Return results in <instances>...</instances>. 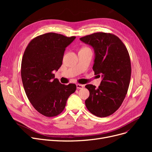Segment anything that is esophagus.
<instances>
[{"instance_id":"esophagus-1","label":"esophagus","mask_w":152,"mask_h":152,"mask_svg":"<svg viewBox=\"0 0 152 152\" xmlns=\"http://www.w3.org/2000/svg\"><path fill=\"white\" fill-rule=\"evenodd\" d=\"M76 87H77V89H82L83 87H84V86L82 85V84H76Z\"/></svg>"}]
</instances>
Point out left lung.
Segmentation results:
<instances>
[{
  "label": "left lung",
  "instance_id": "left-lung-1",
  "mask_svg": "<svg viewBox=\"0 0 152 152\" xmlns=\"http://www.w3.org/2000/svg\"><path fill=\"white\" fill-rule=\"evenodd\" d=\"M80 40L94 48L92 68L95 75L103 78L98 88L92 84L85 86L90 93L86 106L95 116H108L120 107L128 91L131 75L129 52L121 40L111 33H95Z\"/></svg>",
  "mask_w": 152,
  "mask_h": 152
}]
</instances>
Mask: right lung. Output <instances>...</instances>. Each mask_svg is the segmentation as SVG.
Segmentation results:
<instances>
[{"instance_id":"right-lung-1","label":"right lung","mask_w":152,"mask_h":152,"mask_svg":"<svg viewBox=\"0 0 152 152\" xmlns=\"http://www.w3.org/2000/svg\"><path fill=\"white\" fill-rule=\"evenodd\" d=\"M75 38L45 33L32 39L24 52L21 66L24 89L32 105L45 116L60 114L76 90V84H62L53 74L62 65L65 48Z\"/></svg>"}]
</instances>
